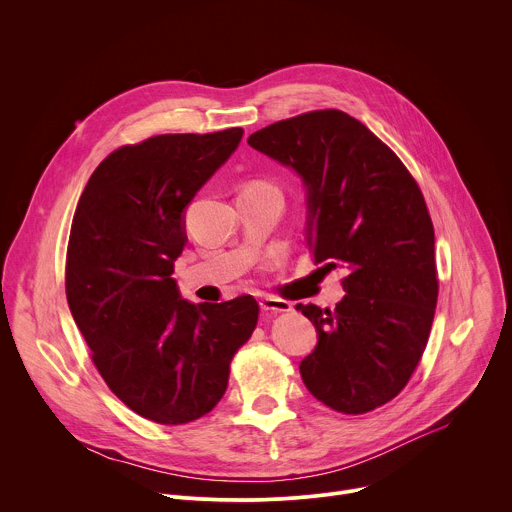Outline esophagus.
Returning a JSON list of instances; mask_svg holds the SVG:
<instances>
[{
  "label": "esophagus",
  "mask_w": 512,
  "mask_h": 512,
  "mask_svg": "<svg viewBox=\"0 0 512 512\" xmlns=\"http://www.w3.org/2000/svg\"><path fill=\"white\" fill-rule=\"evenodd\" d=\"M259 306H261V310H263L265 314H283V312H291V304H289V302L279 300V298H271V296L261 298Z\"/></svg>",
  "instance_id": "34e87169"
}]
</instances>
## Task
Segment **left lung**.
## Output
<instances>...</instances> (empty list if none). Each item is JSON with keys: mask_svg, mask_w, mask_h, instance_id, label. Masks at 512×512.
<instances>
[{"mask_svg": "<svg viewBox=\"0 0 512 512\" xmlns=\"http://www.w3.org/2000/svg\"><path fill=\"white\" fill-rule=\"evenodd\" d=\"M247 143L302 176L314 263L348 269L334 310L296 306L318 332L304 385L334 411L369 413L405 389L429 338L440 281L425 198L389 145L338 109L277 121Z\"/></svg>", "mask_w": 512, "mask_h": 512, "instance_id": "8db88e82", "label": "left lung"}]
</instances>
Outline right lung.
Returning a JSON list of instances; mask_svg holds the SVG:
<instances>
[{"label":"right lung","mask_w":512,"mask_h":512,"mask_svg":"<svg viewBox=\"0 0 512 512\" xmlns=\"http://www.w3.org/2000/svg\"><path fill=\"white\" fill-rule=\"evenodd\" d=\"M241 127L164 133L111 152L72 218L64 287L72 318L107 387L137 415L190 423L223 399L231 360L251 338L259 304L180 298L174 261L182 212L237 150Z\"/></svg>","instance_id":"right-lung-1"}]
</instances>
